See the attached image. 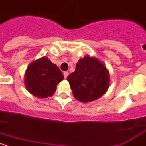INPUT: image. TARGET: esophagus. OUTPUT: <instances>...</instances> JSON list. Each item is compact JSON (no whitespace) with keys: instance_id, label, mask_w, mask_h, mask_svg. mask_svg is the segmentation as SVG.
Returning a JSON list of instances; mask_svg holds the SVG:
<instances>
[{"instance_id":"1","label":"esophagus","mask_w":146,"mask_h":146,"mask_svg":"<svg viewBox=\"0 0 146 146\" xmlns=\"http://www.w3.org/2000/svg\"><path fill=\"white\" fill-rule=\"evenodd\" d=\"M68 75H69V72H64V78H65V79H66V77H68Z\"/></svg>"}]
</instances>
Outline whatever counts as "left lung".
Here are the masks:
<instances>
[{
  "label": "left lung",
  "instance_id": "8db88e82",
  "mask_svg": "<svg viewBox=\"0 0 146 146\" xmlns=\"http://www.w3.org/2000/svg\"><path fill=\"white\" fill-rule=\"evenodd\" d=\"M74 97L81 102H90L103 96L110 86V73L105 65L88 55L80 58L73 73L67 77Z\"/></svg>",
  "mask_w": 146,
  "mask_h": 146
}]
</instances>
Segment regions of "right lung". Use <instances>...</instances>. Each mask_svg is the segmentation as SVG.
Returning <instances> with one entry per match:
<instances>
[{
	"label": "right lung",
	"mask_w": 146,
	"mask_h": 146,
	"mask_svg": "<svg viewBox=\"0 0 146 146\" xmlns=\"http://www.w3.org/2000/svg\"><path fill=\"white\" fill-rule=\"evenodd\" d=\"M64 78L58 67L44 56L28 65L24 82L26 89L33 96L47 98L53 95L57 85Z\"/></svg>",
	"instance_id": "1"
}]
</instances>
